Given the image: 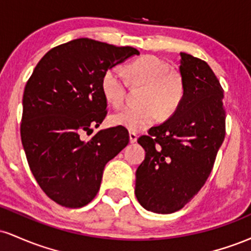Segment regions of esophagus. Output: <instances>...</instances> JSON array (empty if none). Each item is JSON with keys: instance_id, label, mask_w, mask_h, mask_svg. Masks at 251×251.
<instances>
[{"instance_id": "esophagus-1", "label": "esophagus", "mask_w": 251, "mask_h": 251, "mask_svg": "<svg viewBox=\"0 0 251 251\" xmlns=\"http://www.w3.org/2000/svg\"><path fill=\"white\" fill-rule=\"evenodd\" d=\"M137 138H138V135L135 134L134 132H129V143L134 144L135 142H137Z\"/></svg>"}]
</instances>
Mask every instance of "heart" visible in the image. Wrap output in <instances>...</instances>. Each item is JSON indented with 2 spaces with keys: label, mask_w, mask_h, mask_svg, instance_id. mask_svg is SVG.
I'll use <instances>...</instances> for the list:
<instances>
[{
  "label": "heart",
  "mask_w": 251,
  "mask_h": 251,
  "mask_svg": "<svg viewBox=\"0 0 251 251\" xmlns=\"http://www.w3.org/2000/svg\"><path fill=\"white\" fill-rule=\"evenodd\" d=\"M126 74L124 75L123 73ZM133 85L144 86L139 106H127L112 114L116 126L140 132L154 124L158 113L166 118L174 114L184 98V82L180 75L160 57L145 55L129 62L124 72L114 68L103 74L101 89L106 100L113 106L122 105L127 92V80Z\"/></svg>",
  "instance_id": "b5f03b06"
}]
</instances>
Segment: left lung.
Returning <instances> with one entry per match:
<instances>
[{"label":"left lung","instance_id":"obj_1","mask_svg":"<svg viewBox=\"0 0 251 251\" xmlns=\"http://www.w3.org/2000/svg\"><path fill=\"white\" fill-rule=\"evenodd\" d=\"M184 98L170 119L138 143L145 159L135 172V197L155 214H172L189 203L211 174L226 137L223 88L209 65L180 53Z\"/></svg>","mask_w":251,"mask_h":251}]
</instances>
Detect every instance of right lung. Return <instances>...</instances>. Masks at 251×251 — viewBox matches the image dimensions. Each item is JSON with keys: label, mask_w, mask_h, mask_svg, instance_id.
Returning <instances> with one entry per match:
<instances>
[{"label": "right lung", "mask_w": 251, "mask_h": 251, "mask_svg": "<svg viewBox=\"0 0 251 251\" xmlns=\"http://www.w3.org/2000/svg\"><path fill=\"white\" fill-rule=\"evenodd\" d=\"M138 54L133 47L82 37L51 48L28 79L22 145L40 188L60 205L88 204L99 191L106 164L127 146L123 126L101 129L87 142L81 134L93 132L107 114L103 74Z\"/></svg>", "instance_id": "obj_1"}]
</instances>
